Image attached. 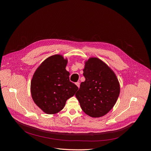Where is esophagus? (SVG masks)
<instances>
[{
  "label": "esophagus",
  "mask_w": 151,
  "mask_h": 151,
  "mask_svg": "<svg viewBox=\"0 0 151 151\" xmlns=\"http://www.w3.org/2000/svg\"><path fill=\"white\" fill-rule=\"evenodd\" d=\"M76 85L78 86V88H80V82H77V83H76Z\"/></svg>",
  "instance_id": "1"
}]
</instances>
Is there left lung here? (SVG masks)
<instances>
[{
  "label": "left lung",
  "instance_id": "left-lung-1",
  "mask_svg": "<svg viewBox=\"0 0 151 151\" xmlns=\"http://www.w3.org/2000/svg\"><path fill=\"white\" fill-rule=\"evenodd\" d=\"M83 75L86 80L75 94L83 111L92 117L105 115L119 96L120 86L115 73L102 60L92 58L85 63Z\"/></svg>",
  "mask_w": 151,
  "mask_h": 151
}]
</instances>
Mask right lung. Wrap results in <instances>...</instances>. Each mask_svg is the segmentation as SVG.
<instances>
[{
	"mask_svg": "<svg viewBox=\"0 0 151 151\" xmlns=\"http://www.w3.org/2000/svg\"><path fill=\"white\" fill-rule=\"evenodd\" d=\"M67 63V60L62 55H52L41 63L32 79V97L46 114L59 112L66 101L78 89L77 86L70 81V73L65 69Z\"/></svg>",
	"mask_w": 151,
	"mask_h": 151,
	"instance_id": "1",
	"label": "right lung"
}]
</instances>
